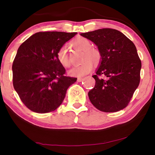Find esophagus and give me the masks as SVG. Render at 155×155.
Here are the masks:
<instances>
[{"label":"esophagus","mask_w":155,"mask_h":155,"mask_svg":"<svg viewBox=\"0 0 155 155\" xmlns=\"http://www.w3.org/2000/svg\"><path fill=\"white\" fill-rule=\"evenodd\" d=\"M84 80L83 78H78V82H82Z\"/></svg>","instance_id":"34e87169"}]
</instances>
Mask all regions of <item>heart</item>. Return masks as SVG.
<instances>
[{
    "label": "heart",
    "mask_w": 155,
    "mask_h": 155,
    "mask_svg": "<svg viewBox=\"0 0 155 155\" xmlns=\"http://www.w3.org/2000/svg\"><path fill=\"white\" fill-rule=\"evenodd\" d=\"M71 46L78 50L84 51L82 61H84L83 63L77 66L73 67L70 70L68 73L70 75L82 77L88 73H90L92 69V63L98 64L101 59V54L96 48L91 47V42L90 40L84 37H78L73 40L71 42ZM57 59L62 66L68 68L71 65L68 50L65 46H62L59 48L56 54Z\"/></svg>",
    "instance_id": "heart-1"
}]
</instances>
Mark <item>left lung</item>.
Listing matches in <instances>:
<instances>
[{
	"instance_id": "obj_1",
	"label": "left lung",
	"mask_w": 155,
	"mask_h": 155,
	"mask_svg": "<svg viewBox=\"0 0 155 155\" xmlns=\"http://www.w3.org/2000/svg\"><path fill=\"white\" fill-rule=\"evenodd\" d=\"M101 54L93 75L96 83L88 92L91 103L104 112H116L128 105L140 79L141 61L135 44L120 31L104 28L81 33ZM103 75L104 78L99 76Z\"/></svg>"
}]
</instances>
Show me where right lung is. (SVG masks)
<instances>
[{
  "instance_id": "add662e5",
  "label": "right lung",
  "mask_w": 155,
  "mask_h": 155,
  "mask_svg": "<svg viewBox=\"0 0 155 155\" xmlns=\"http://www.w3.org/2000/svg\"><path fill=\"white\" fill-rule=\"evenodd\" d=\"M77 32H37L19 47L12 64L15 90L26 107L36 113L56 110L76 78L65 76L56 54Z\"/></svg>"
}]
</instances>
